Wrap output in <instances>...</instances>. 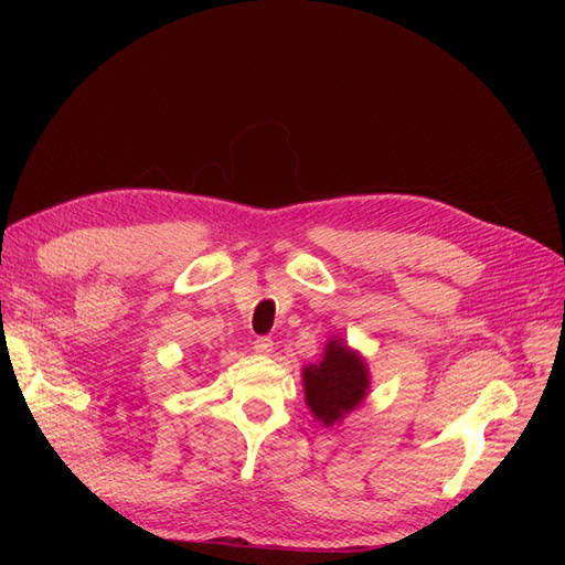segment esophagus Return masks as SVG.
Instances as JSON below:
<instances>
[{"mask_svg": "<svg viewBox=\"0 0 565 565\" xmlns=\"http://www.w3.org/2000/svg\"><path fill=\"white\" fill-rule=\"evenodd\" d=\"M254 350L260 354H270L273 352V339L270 337H256Z\"/></svg>", "mask_w": 565, "mask_h": 565, "instance_id": "34e87169", "label": "esophagus"}]
</instances>
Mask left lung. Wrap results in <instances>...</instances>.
<instances>
[{
    "instance_id": "1",
    "label": "left lung",
    "mask_w": 565,
    "mask_h": 565,
    "mask_svg": "<svg viewBox=\"0 0 565 565\" xmlns=\"http://www.w3.org/2000/svg\"><path fill=\"white\" fill-rule=\"evenodd\" d=\"M302 375L307 405L324 426H332L345 412L358 407L369 390L364 360L339 341H330L322 362L307 366Z\"/></svg>"
}]
</instances>
